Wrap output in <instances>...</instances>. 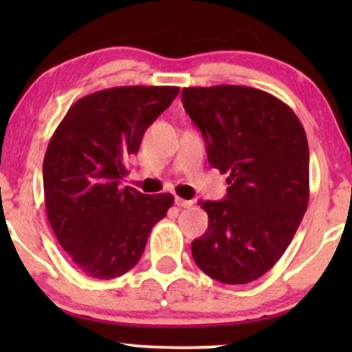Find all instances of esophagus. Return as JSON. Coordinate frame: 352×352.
I'll return each mask as SVG.
<instances>
[{
	"instance_id": "34e87169",
	"label": "esophagus",
	"mask_w": 352,
	"mask_h": 352,
	"mask_svg": "<svg viewBox=\"0 0 352 352\" xmlns=\"http://www.w3.org/2000/svg\"><path fill=\"white\" fill-rule=\"evenodd\" d=\"M175 205H177V207H180V208H188V207H192L193 201L180 199V197H175Z\"/></svg>"
}]
</instances>
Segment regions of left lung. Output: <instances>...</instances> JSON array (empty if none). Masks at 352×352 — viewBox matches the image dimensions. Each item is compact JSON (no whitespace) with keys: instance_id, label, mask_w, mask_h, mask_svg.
Wrapping results in <instances>:
<instances>
[{"instance_id":"1","label":"left lung","mask_w":352,"mask_h":352,"mask_svg":"<svg viewBox=\"0 0 352 352\" xmlns=\"http://www.w3.org/2000/svg\"><path fill=\"white\" fill-rule=\"evenodd\" d=\"M182 102L228 173L227 197L200 200L208 228L192 241L204 273L225 285L258 280L281 258L309 200V148L293 109L246 86L184 87Z\"/></svg>"}]
</instances>
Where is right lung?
<instances>
[{
  "label": "right lung",
  "instance_id": "right-lung-1",
  "mask_svg": "<svg viewBox=\"0 0 352 352\" xmlns=\"http://www.w3.org/2000/svg\"><path fill=\"white\" fill-rule=\"evenodd\" d=\"M175 86H120L76 100L43 162L44 204L59 245L82 273L112 280L134 268L173 195L119 187L125 159L177 98Z\"/></svg>",
  "mask_w": 352,
  "mask_h": 352
}]
</instances>
